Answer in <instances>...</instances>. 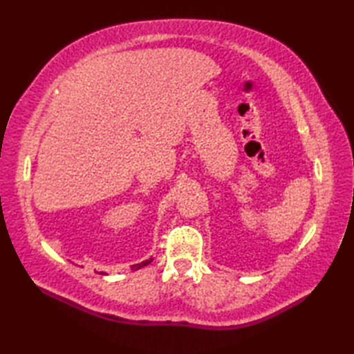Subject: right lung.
<instances>
[{"label": "right lung", "mask_w": 354, "mask_h": 354, "mask_svg": "<svg viewBox=\"0 0 354 354\" xmlns=\"http://www.w3.org/2000/svg\"><path fill=\"white\" fill-rule=\"evenodd\" d=\"M150 261H152V259H150V260H146V261H141V263H138V265H133L131 269H132V270H137V269H140V268H142V266H147Z\"/></svg>", "instance_id": "right-lung-1"}]
</instances>
